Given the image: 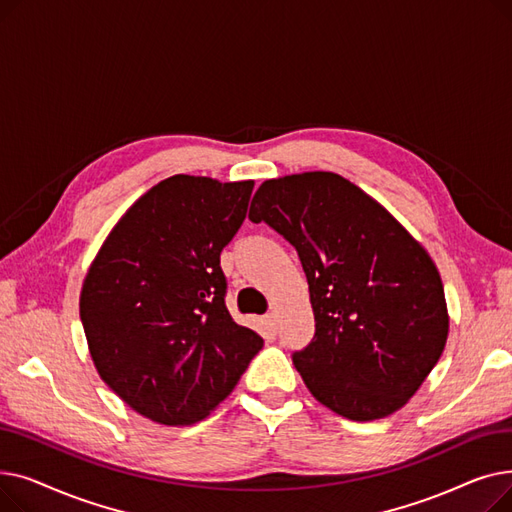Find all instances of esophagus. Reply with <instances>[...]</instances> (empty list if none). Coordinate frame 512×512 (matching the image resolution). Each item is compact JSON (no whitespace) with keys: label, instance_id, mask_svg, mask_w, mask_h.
I'll list each match as a JSON object with an SVG mask.
<instances>
[{"label":"esophagus","instance_id":"1","mask_svg":"<svg viewBox=\"0 0 512 512\" xmlns=\"http://www.w3.org/2000/svg\"><path fill=\"white\" fill-rule=\"evenodd\" d=\"M265 326H267V330H270L272 334L278 332V321H276V315H274V313H267V315H265Z\"/></svg>","mask_w":512,"mask_h":512}]
</instances>
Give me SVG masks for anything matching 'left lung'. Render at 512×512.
Returning <instances> with one entry per match:
<instances>
[{"label":"left lung","instance_id":"1","mask_svg":"<svg viewBox=\"0 0 512 512\" xmlns=\"http://www.w3.org/2000/svg\"><path fill=\"white\" fill-rule=\"evenodd\" d=\"M249 220L272 226L303 263L315 336L292 363L309 392L353 421L405 407L448 338L444 286L427 251L334 172L265 180Z\"/></svg>","mask_w":512,"mask_h":512}]
</instances>
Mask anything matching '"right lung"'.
<instances>
[{"mask_svg": "<svg viewBox=\"0 0 512 512\" xmlns=\"http://www.w3.org/2000/svg\"><path fill=\"white\" fill-rule=\"evenodd\" d=\"M253 180L176 174L122 215L80 290L91 359L124 402L161 425L205 419L263 338L226 309L220 253L247 218Z\"/></svg>", "mask_w": 512, "mask_h": 512, "instance_id": "add662e5", "label": "right lung"}]
</instances>
